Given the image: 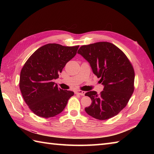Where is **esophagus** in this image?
Segmentation results:
<instances>
[{
    "label": "esophagus",
    "mask_w": 154,
    "mask_h": 154,
    "mask_svg": "<svg viewBox=\"0 0 154 154\" xmlns=\"http://www.w3.org/2000/svg\"><path fill=\"white\" fill-rule=\"evenodd\" d=\"M75 93H76L77 94H79V95L81 96H84L85 94V91H75Z\"/></svg>",
    "instance_id": "1"
}]
</instances>
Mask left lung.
<instances>
[{"label":"left lung","mask_w":154,"mask_h":154,"mask_svg":"<svg viewBox=\"0 0 154 154\" xmlns=\"http://www.w3.org/2000/svg\"><path fill=\"white\" fill-rule=\"evenodd\" d=\"M77 53L89 62L93 73L104 85L102 92L89 91L92 103L85 110L94 119L104 120L117 115L134 90V70L126 55L115 45L106 42L82 45Z\"/></svg>","instance_id":"left-lung-1"}]
</instances>
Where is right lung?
Wrapping results in <instances>:
<instances>
[{
    "label": "right lung",
    "mask_w": 154,
    "mask_h": 154,
    "mask_svg": "<svg viewBox=\"0 0 154 154\" xmlns=\"http://www.w3.org/2000/svg\"><path fill=\"white\" fill-rule=\"evenodd\" d=\"M79 45L48 44L38 48L23 66L20 89L29 109L42 118L54 117L66 106L73 91L61 89L54 82L77 54Z\"/></svg>",
    "instance_id": "obj_1"
}]
</instances>
